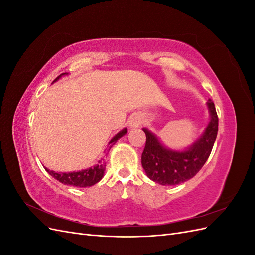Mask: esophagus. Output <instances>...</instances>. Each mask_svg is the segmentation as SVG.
<instances>
[{"mask_svg": "<svg viewBox=\"0 0 255 255\" xmlns=\"http://www.w3.org/2000/svg\"><path fill=\"white\" fill-rule=\"evenodd\" d=\"M142 122H143L142 116L139 115V114H136V115H133L132 117L129 118V120H128V127L130 128H139L141 126Z\"/></svg>", "mask_w": 255, "mask_h": 255, "instance_id": "obj_1", "label": "esophagus"}]
</instances>
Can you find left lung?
<instances>
[{
    "instance_id": "left-lung-1",
    "label": "left lung",
    "mask_w": 255,
    "mask_h": 255,
    "mask_svg": "<svg viewBox=\"0 0 255 255\" xmlns=\"http://www.w3.org/2000/svg\"><path fill=\"white\" fill-rule=\"evenodd\" d=\"M210 121L202 134L187 148L174 150L166 146L159 138L143 128L146 141L141 155L143 170L153 182L160 185H179L194 177L212 152L218 133V117L212 100L206 102Z\"/></svg>"
}]
</instances>
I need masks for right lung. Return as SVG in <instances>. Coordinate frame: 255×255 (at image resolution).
<instances>
[{
    "label": "right lung",
    "instance_id": "right-lung-1",
    "mask_svg": "<svg viewBox=\"0 0 255 255\" xmlns=\"http://www.w3.org/2000/svg\"><path fill=\"white\" fill-rule=\"evenodd\" d=\"M65 75H69V73L68 72L61 73L59 76H57L55 80H54L53 83L57 82ZM127 133H128V128H125L123 129H121L120 132L116 134L110 140L109 146H107L106 151H110L112 145H114L120 139L121 137L125 136ZM105 167H106V163L104 161V159L101 158L98 161L97 165L89 167L87 169H84V170H80V171L56 172V171L50 170V169L45 168V167H44V169H45V171H47L51 176L54 177V179L59 181L60 183H63L65 185H71V186H75V187H90V186H94L95 184H97L98 182L102 180V177L104 176V172H105Z\"/></svg>",
    "mask_w": 255,
    "mask_h": 255
}]
</instances>
